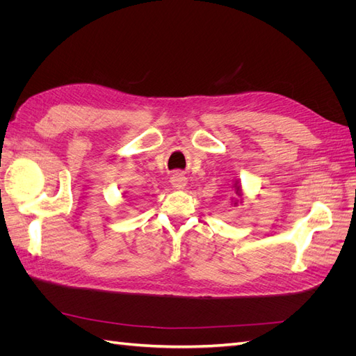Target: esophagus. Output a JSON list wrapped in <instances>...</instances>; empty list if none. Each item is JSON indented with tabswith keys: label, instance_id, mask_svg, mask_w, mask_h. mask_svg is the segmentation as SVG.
<instances>
[{
	"label": "esophagus",
	"instance_id": "obj_1",
	"mask_svg": "<svg viewBox=\"0 0 356 356\" xmlns=\"http://www.w3.org/2000/svg\"><path fill=\"white\" fill-rule=\"evenodd\" d=\"M170 184L177 190H182L187 186V178L182 174H174L170 177Z\"/></svg>",
	"mask_w": 356,
	"mask_h": 356
}]
</instances>
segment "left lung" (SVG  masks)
<instances>
[{
    "label": "left lung",
    "mask_w": 356,
    "mask_h": 356,
    "mask_svg": "<svg viewBox=\"0 0 356 356\" xmlns=\"http://www.w3.org/2000/svg\"><path fill=\"white\" fill-rule=\"evenodd\" d=\"M233 188H234V193H236V199H232V204L238 207V203H242V196H243V191H242V186H241L239 179L234 182Z\"/></svg>",
    "instance_id": "left-lung-1"
}]
</instances>
